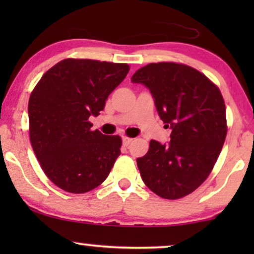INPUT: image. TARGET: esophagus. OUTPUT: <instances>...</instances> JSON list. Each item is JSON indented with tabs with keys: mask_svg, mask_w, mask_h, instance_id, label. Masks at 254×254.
I'll return each mask as SVG.
<instances>
[{
	"mask_svg": "<svg viewBox=\"0 0 254 254\" xmlns=\"http://www.w3.org/2000/svg\"><path fill=\"white\" fill-rule=\"evenodd\" d=\"M131 141H133V138L127 137V136H124L123 137V144L125 145V147H128V145L131 143Z\"/></svg>",
	"mask_w": 254,
	"mask_h": 254,
	"instance_id": "34e87169",
	"label": "esophagus"
}]
</instances>
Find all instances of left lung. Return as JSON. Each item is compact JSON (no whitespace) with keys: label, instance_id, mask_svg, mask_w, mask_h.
<instances>
[{"label":"left lung","instance_id":"obj_1","mask_svg":"<svg viewBox=\"0 0 254 254\" xmlns=\"http://www.w3.org/2000/svg\"><path fill=\"white\" fill-rule=\"evenodd\" d=\"M131 82L143 84L154 98L168 144L151 140L136 159L143 183L164 199H180L195 190L213 170L227 136L225 104L221 91L196 69L173 62L150 64Z\"/></svg>","mask_w":254,"mask_h":254}]
</instances>
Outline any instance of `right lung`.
Here are the masks:
<instances>
[{"label": "right lung", "instance_id": "obj_1", "mask_svg": "<svg viewBox=\"0 0 254 254\" xmlns=\"http://www.w3.org/2000/svg\"><path fill=\"white\" fill-rule=\"evenodd\" d=\"M129 71L126 64L65 59L47 70L29 100L30 140L41 169L69 193H85L110 175L121 138L91 130L110 93Z\"/></svg>", "mask_w": 254, "mask_h": 254}]
</instances>
